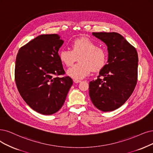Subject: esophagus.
Segmentation results:
<instances>
[{"mask_svg": "<svg viewBox=\"0 0 153 153\" xmlns=\"http://www.w3.org/2000/svg\"><path fill=\"white\" fill-rule=\"evenodd\" d=\"M73 81H74V83H79V82H81L80 80H77V79H74Z\"/></svg>", "mask_w": 153, "mask_h": 153, "instance_id": "obj_1", "label": "esophagus"}]
</instances>
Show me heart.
Listing matches in <instances>:
<instances>
[{
  "label": "heart",
  "instance_id": "obj_1",
  "mask_svg": "<svg viewBox=\"0 0 153 153\" xmlns=\"http://www.w3.org/2000/svg\"><path fill=\"white\" fill-rule=\"evenodd\" d=\"M71 50L62 49L59 53V60L67 67L71 66L77 60L78 64L67 71V75L74 79H81L93 71L98 72L106 65L107 53L92 39L87 37L78 38L72 42Z\"/></svg>",
  "mask_w": 153,
  "mask_h": 153
}]
</instances>
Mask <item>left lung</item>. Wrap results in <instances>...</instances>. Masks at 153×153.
Instances as JSON below:
<instances>
[{
	"instance_id": "1",
	"label": "left lung",
	"mask_w": 153,
	"mask_h": 153,
	"mask_svg": "<svg viewBox=\"0 0 153 153\" xmlns=\"http://www.w3.org/2000/svg\"><path fill=\"white\" fill-rule=\"evenodd\" d=\"M93 35L107 45L108 59L97 79L89 82V94L100 110L114 111L126 102L136 86L137 52L119 33L93 32Z\"/></svg>"
}]
</instances>
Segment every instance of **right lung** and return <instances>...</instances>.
<instances>
[{"label":"right lung","instance_id":"1","mask_svg":"<svg viewBox=\"0 0 153 153\" xmlns=\"http://www.w3.org/2000/svg\"><path fill=\"white\" fill-rule=\"evenodd\" d=\"M56 34L42 35L19 50L15 65V81L27 105L39 114L52 115L64 105L73 81L59 57L64 43Z\"/></svg>","mask_w":153,"mask_h":153}]
</instances>
